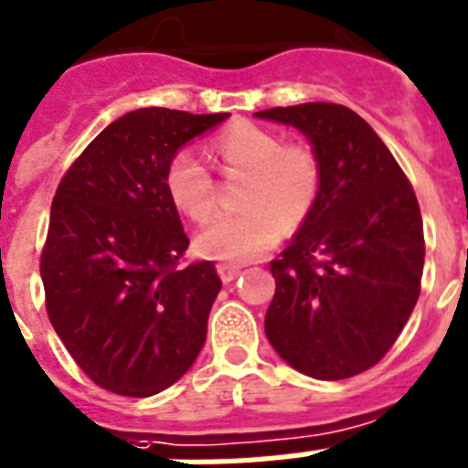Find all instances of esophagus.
I'll return each instance as SVG.
<instances>
[{
    "mask_svg": "<svg viewBox=\"0 0 468 468\" xmlns=\"http://www.w3.org/2000/svg\"><path fill=\"white\" fill-rule=\"evenodd\" d=\"M218 275L222 277L225 284H229V282H234L239 275H241V268H239V265H231V262H219Z\"/></svg>",
    "mask_w": 468,
    "mask_h": 468,
    "instance_id": "esophagus-1",
    "label": "esophagus"
}]
</instances>
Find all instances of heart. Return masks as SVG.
<instances>
[{
	"label": "heart",
	"mask_w": 468,
	"mask_h": 468,
	"mask_svg": "<svg viewBox=\"0 0 468 468\" xmlns=\"http://www.w3.org/2000/svg\"><path fill=\"white\" fill-rule=\"evenodd\" d=\"M212 160L227 176H246L241 212L212 218L196 237L206 258L249 262L280 241L282 231L299 229L323 191V162L303 141L284 143L272 129L237 122L215 136ZM165 186L186 218L203 222L218 207V179L191 150L169 160Z\"/></svg>",
	"instance_id": "heart-1"
}]
</instances>
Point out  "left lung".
<instances>
[{
	"instance_id": "8db88e82",
	"label": "left lung",
	"mask_w": 468,
	"mask_h": 468,
	"mask_svg": "<svg viewBox=\"0 0 468 468\" xmlns=\"http://www.w3.org/2000/svg\"><path fill=\"white\" fill-rule=\"evenodd\" d=\"M256 117L296 126L323 162L311 218L270 262L277 287L265 335L303 376H358L388 354L419 301L426 241L416 193L380 136L345 104Z\"/></svg>"
}]
</instances>
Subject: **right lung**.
<instances>
[{
    "instance_id": "obj_1",
    "label": "right lung",
    "mask_w": 468,
    "mask_h": 468,
    "mask_svg": "<svg viewBox=\"0 0 468 468\" xmlns=\"http://www.w3.org/2000/svg\"><path fill=\"white\" fill-rule=\"evenodd\" d=\"M227 117L129 112L57 186L40 256L45 308L73 361L107 392L157 395L206 345L222 280L212 261L181 265L188 237L165 174L184 143Z\"/></svg>"
}]
</instances>
